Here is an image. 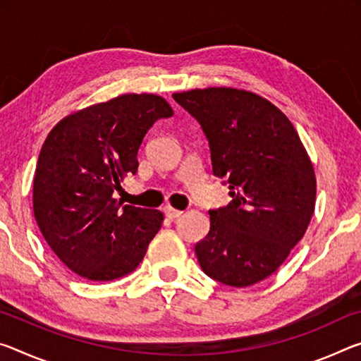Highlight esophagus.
I'll use <instances>...</instances> for the list:
<instances>
[{"label":"esophagus","instance_id":"obj_1","mask_svg":"<svg viewBox=\"0 0 361 361\" xmlns=\"http://www.w3.org/2000/svg\"><path fill=\"white\" fill-rule=\"evenodd\" d=\"M181 214H183L181 210H176L173 207H170V205H167V207H165V215H167V219H170V220L178 219V216H181Z\"/></svg>","mask_w":361,"mask_h":361}]
</instances>
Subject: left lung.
<instances>
[{"label": "left lung", "instance_id": "1", "mask_svg": "<svg viewBox=\"0 0 361 361\" xmlns=\"http://www.w3.org/2000/svg\"><path fill=\"white\" fill-rule=\"evenodd\" d=\"M201 123L214 175L231 202L209 210L210 231L196 244L202 271L245 288L270 276L304 238L314 212L317 180L289 118L262 96L236 88L175 93Z\"/></svg>", "mask_w": 361, "mask_h": 361}]
</instances>
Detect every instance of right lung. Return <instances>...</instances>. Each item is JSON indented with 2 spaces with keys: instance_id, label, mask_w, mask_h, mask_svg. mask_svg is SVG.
<instances>
[{
  "instance_id": "obj_1",
  "label": "right lung",
  "mask_w": 361,
  "mask_h": 361,
  "mask_svg": "<svg viewBox=\"0 0 361 361\" xmlns=\"http://www.w3.org/2000/svg\"><path fill=\"white\" fill-rule=\"evenodd\" d=\"M173 116L157 94H122L61 120L39 151L33 214L67 268L112 281L140 265L160 230L162 212L114 199L138 171V149L154 122Z\"/></svg>"
}]
</instances>
